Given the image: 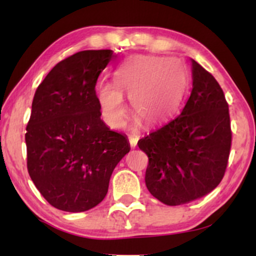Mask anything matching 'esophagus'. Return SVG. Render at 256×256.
Masks as SVG:
<instances>
[{
    "mask_svg": "<svg viewBox=\"0 0 256 256\" xmlns=\"http://www.w3.org/2000/svg\"><path fill=\"white\" fill-rule=\"evenodd\" d=\"M128 142H130V146L131 148H134V146H137V142H138V136H128Z\"/></svg>",
    "mask_w": 256,
    "mask_h": 256,
    "instance_id": "34e87169",
    "label": "esophagus"
}]
</instances>
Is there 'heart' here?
I'll use <instances>...</instances> for the list:
<instances>
[{
	"mask_svg": "<svg viewBox=\"0 0 256 256\" xmlns=\"http://www.w3.org/2000/svg\"><path fill=\"white\" fill-rule=\"evenodd\" d=\"M186 68L179 60L162 56H132L116 71V84L102 82L96 98L106 122L124 126L128 116L124 96L146 124H158L177 112L186 90Z\"/></svg>",
	"mask_w": 256,
	"mask_h": 256,
	"instance_id": "1",
	"label": "heart"
}]
</instances>
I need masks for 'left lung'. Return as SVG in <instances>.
Masks as SVG:
<instances>
[{"label":"left lung","instance_id":"left-lung-1","mask_svg":"<svg viewBox=\"0 0 256 256\" xmlns=\"http://www.w3.org/2000/svg\"><path fill=\"white\" fill-rule=\"evenodd\" d=\"M192 90L182 113L138 140L148 155L146 185L167 206L210 194L224 178L232 132L228 104L216 78L192 60Z\"/></svg>","mask_w":256,"mask_h":256}]
</instances>
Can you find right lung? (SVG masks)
Masks as SVG:
<instances>
[{
  "mask_svg": "<svg viewBox=\"0 0 256 256\" xmlns=\"http://www.w3.org/2000/svg\"><path fill=\"white\" fill-rule=\"evenodd\" d=\"M113 50H83L55 64L38 85L26 126L28 171L52 207L85 212L106 198L112 173L130 152L101 120L96 82Z\"/></svg>",
  "mask_w": 256,
  "mask_h": 256,
  "instance_id": "obj_1",
  "label": "right lung"
}]
</instances>
